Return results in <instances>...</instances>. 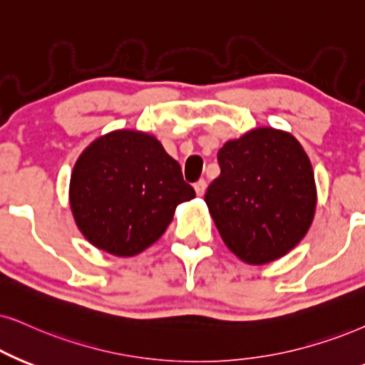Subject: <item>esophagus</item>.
Instances as JSON below:
<instances>
[{
	"label": "esophagus",
	"mask_w": 365,
	"mask_h": 365,
	"mask_svg": "<svg viewBox=\"0 0 365 365\" xmlns=\"http://www.w3.org/2000/svg\"><path fill=\"white\" fill-rule=\"evenodd\" d=\"M193 188H195V193L198 197H202L205 193V188H207V183L205 180H198V182L193 185Z\"/></svg>",
	"instance_id": "esophagus-1"
}]
</instances>
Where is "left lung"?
<instances>
[{
	"mask_svg": "<svg viewBox=\"0 0 365 365\" xmlns=\"http://www.w3.org/2000/svg\"><path fill=\"white\" fill-rule=\"evenodd\" d=\"M220 175L205 204L220 237L239 259L266 264L307 236L317 209L310 158L292 133L256 128L217 153Z\"/></svg>",
	"mask_w": 365,
	"mask_h": 365,
	"instance_id": "1",
	"label": "left lung"
}]
</instances>
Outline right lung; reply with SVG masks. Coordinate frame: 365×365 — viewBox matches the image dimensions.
<instances>
[{"instance_id": "right-lung-1", "label": "right lung", "mask_w": 365, "mask_h": 365, "mask_svg": "<svg viewBox=\"0 0 365 365\" xmlns=\"http://www.w3.org/2000/svg\"><path fill=\"white\" fill-rule=\"evenodd\" d=\"M195 197L153 135L116 129L82 151L71 175L73 220L92 246L131 257L158 241L175 209Z\"/></svg>"}]
</instances>
